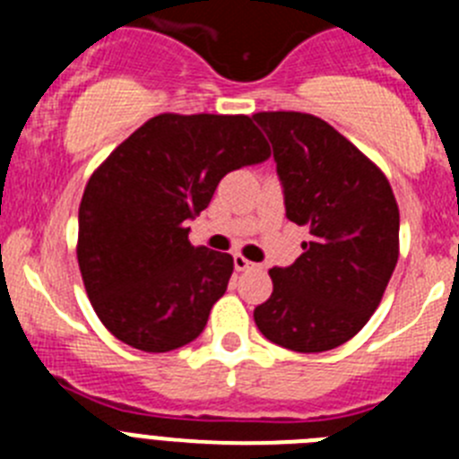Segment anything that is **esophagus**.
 Masks as SVG:
<instances>
[{
    "label": "esophagus",
    "instance_id": "34e87169",
    "mask_svg": "<svg viewBox=\"0 0 459 459\" xmlns=\"http://www.w3.org/2000/svg\"><path fill=\"white\" fill-rule=\"evenodd\" d=\"M253 266H255L253 262L243 257V255H234V269L237 271H248V269H253Z\"/></svg>",
    "mask_w": 459,
    "mask_h": 459
}]
</instances>
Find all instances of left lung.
Wrapping results in <instances>:
<instances>
[{"instance_id": "1", "label": "left lung", "mask_w": 459, "mask_h": 459, "mask_svg": "<svg viewBox=\"0 0 459 459\" xmlns=\"http://www.w3.org/2000/svg\"><path fill=\"white\" fill-rule=\"evenodd\" d=\"M273 147L287 218L310 230L301 257L271 269L255 307L266 340L301 354L335 350L366 326L400 255L391 184L333 126L306 112H257Z\"/></svg>"}]
</instances>
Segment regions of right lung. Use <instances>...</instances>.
<instances>
[{"label": "right lung", "instance_id": "1", "mask_svg": "<svg viewBox=\"0 0 459 459\" xmlns=\"http://www.w3.org/2000/svg\"><path fill=\"white\" fill-rule=\"evenodd\" d=\"M271 156L246 115H158L91 174L78 216V264L93 310L140 351L179 350L225 294L232 255L188 241L227 172Z\"/></svg>", "mask_w": 459, "mask_h": 459}]
</instances>
